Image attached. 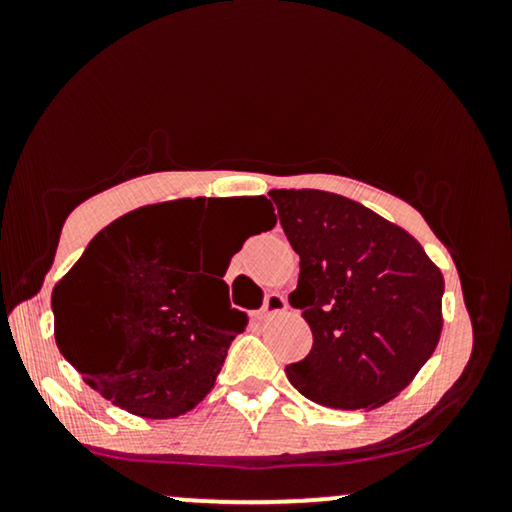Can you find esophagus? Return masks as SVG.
Returning <instances> with one entry per match:
<instances>
[{
	"label": "esophagus",
	"instance_id": "34e87169",
	"mask_svg": "<svg viewBox=\"0 0 512 512\" xmlns=\"http://www.w3.org/2000/svg\"><path fill=\"white\" fill-rule=\"evenodd\" d=\"M289 308V301H286L281 293H269L267 298H264V305L260 310L262 317H269V315H276V313H284V310Z\"/></svg>",
	"mask_w": 512,
	"mask_h": 512
}]
</instances>
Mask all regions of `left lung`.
<instances>
[{
    "instance_id": "left-lung-1",
    "label": "left lung",
    "mask_w": 512,
    "mask_h": 512,
    "mask_svg": "<svg viewBox=\"0 0 512 512\" xmlns=\"http://www.w3.org/2000/svg\"><path fill=\"white\" fill-rule=\"evenodd\" d=\"M291 248L313 349L286 368L301 395L332 409L395 399L436 351L443 274L419 240L354 199L322 190H272Z\"/></svg>"
}]
</instances>
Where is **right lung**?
Wrapping results in <instances>:
<instances>
[{"label": "right lung", "mask_w": 512, "mask_h": 512, "mask_svg": "<svg viewBox=\"0 0 512 512\" xmlns=\"http://www.w3.org/2000/svg\"><path fill=\"white\" fill-rule=\"evenodd\" d=\"M260 231L276 223L267 197H238ZM221 199H175L105 226L52 291L62 356L115 407L175 419L209 395L228 346L248 325L223 281L243 243L223 240L211 274L199 238L219 226Z\"/></svg>", "instance_id": "obj_1"}]
</instances>
